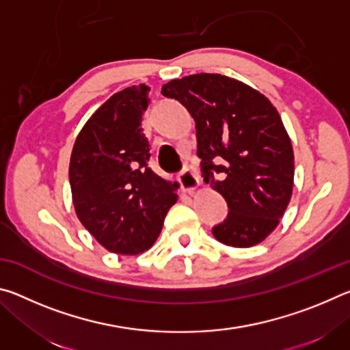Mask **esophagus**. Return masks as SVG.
<instances>
[{
  "label": "esophagus",
  "instance_id": "esophagus-1",
  "mask_svg": "<svg viewBox=\"0 0 350 350\" xmlns=\"http://www.w3.org/2000/svg\"><path fill=\"white\" fill-rule=\"evenodd\" d=\"M179 182H180V185H182V188H183V191L185 193H188V194H191V193H194L196 191V189L199 188V177L193 173L191 170H183L182 173H179Z\"/></svg>",
  "mask_w": 350,
  "mask_h": 350
}]
</instances>
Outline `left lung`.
<instances>
[{
    "mask_svg": "<svg viewBox=\"0 0 350 350\" xmlns=\"http://www.w3.org/2000/svg\"><path fill=\"white\" fill-rule=\"evenodd\" d=\"M162 96L193 116L204 180L230 208L213 228L215 238L230 247L258 245L278 227L293 191V148L280 112L264 94L221 74L171 80Z\"/></svg>",
    "mask_w": 350,
    "mask_h": 350,
    "instance_id": "1",
    "label": "left lung"
}]
</instances>
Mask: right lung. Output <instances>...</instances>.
Wrapping results in <instances>:
<instances>
[{
  "instance_id": "1",
  "label": "right lung",
  "mask_w": 350,
  "mask_h": 350,
  "mask_svg": "<svg viewBox=\"0 0 350 350\" xmlns=\"http://www.w3.org/2000/svg\"><path fill=\"white\" fill-rule=\"evenodd\" d=\"M148 92L129 86L106 100L77 135L69 163L77 217L106 250L126 256L152 247L179 187L148 167Z\"/></svg>"
}]
</instances>
